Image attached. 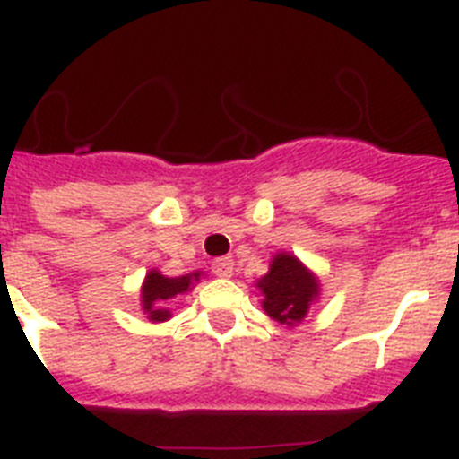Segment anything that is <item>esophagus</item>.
<instances>
[{"label": "esophagus", "instance_id": "1", "mask_svg": "<svg viewBox=\"0 0 459 459\" xmlns=\"http://www.w3.org/2000/svg\"><path fill=\"white\" fill-rule=\"evenodd\" d=\"M211 271H213V275H218V278H232L234 262L230 257H218L211 262Z\"/></svg>", "mask_w": 459, "mask_h": 459}]
</instances>
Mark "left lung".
<instances>
[{"label": "left lung", "mask_w": 459, "mask_h": 459, "mask_svg": "<svg viewBox=\"0 0 459 459\" xmlns=\"http://www.w3.org/2000/svg\"><path fill=\"white\" fill-rule=\"evenodd\" d=\"M264 294L262 307L275 322L294 326L306 317L312 299L317 296V280L291 255L280 253L271 262V271L259 280Z\"/></svg>", "instance_id": "left-lung-1"}]
</instances>
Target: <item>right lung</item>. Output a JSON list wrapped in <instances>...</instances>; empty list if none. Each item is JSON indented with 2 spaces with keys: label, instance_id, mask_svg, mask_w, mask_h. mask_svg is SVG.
I'll list each match as a JSON object with an SVG mask.
<instances>
[{
  "label": "right lung",
  "instance_id": "1",
  "mask_svg": "<svg viewBox=\"0 0 459 459\" xmlns=\"http://www.w3.org/2000/svg\"><path fill=\"white\" fill-rule=\"evenodd\" d=\"M195 280H200V273H188L179 275V278H165L158 271H152L144 280V287H142V306L149 312V317L153 322H163L169 317V310H165L163 303L174 299L177 294H184L188 291V287L193 285Z\"/></svg>",
  "mask_w": 459,
  "mask_h": 459
}]
</instances>
